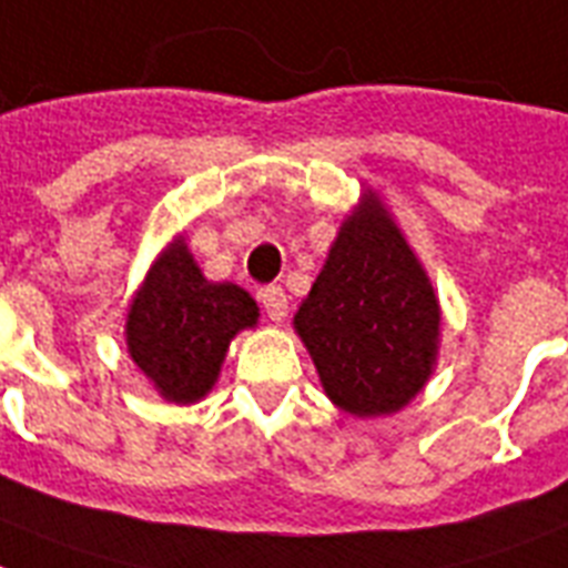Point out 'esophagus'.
<instances>
[{
	"label": "esophagus",
	"mask_w": 568,
	"mask_h": 568,
	"mask_svg": "<svg viewBox=\"0 0 568 568\" xmlns=\"http://www.w3.org/2000/svg\"><path fill=\"white\" fill-rule=\"evenodd\" d=\"M260 303L262 308H265V315L271 317V321H283L285 312H288V297H285V292L280 288V285H265L260 292Z\"/></svg>",
	"instance_id": "1"
}]
</instances>
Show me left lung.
Listing matches in <instances>:
<instances>
[{
  "label": "left lung",
  "instance_id": "8db88e82",
  "mask_svg": "<svg viewBox=\"0 0 568 568\" xmlns=\"http://www.w3.org/2000/svg\"><path fill=\"white\" fill-rule=\"evenodd\" d=\"M294 329L326 396L356 417L399 412L432 376L440 335L435 288L373 192L341 224Z\"/></svg>",
  "mask_w": 568,
  "mask_h": 568
}]
</instances>
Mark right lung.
Segmentation results:
<instances>
[{"mask_svg": "<svg viewBox=\"0 0 568 568\" xmlns=\"http://www.w3.org/2000/svg\"><path fill=\"white\" fill-rule=\"evenodd\" d=\"M256 321V300L233 283H210L174 239L131 300L124 341L160 396L189 405L210 394L230 341Z\"/></svg>", "mask_w": 568, "mask_h": 568, "instance_id": "1", "label": "right lung"}]
</instances>
